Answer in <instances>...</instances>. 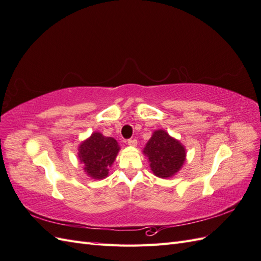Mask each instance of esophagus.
<instances>
[{
  "instance_id": "34e87169",
  "label": "esophagus",
  "mask_w": 261,
  "mask_h": 261,
  "mask_svg": "<svg viewBox=\"0 0 261 261\" xmlns=\"http://www.w3.org/2000/svg\"><path fill=\"white\" fill-rule=\"evenodd\" d=\"M127 145L130 147H136L137 146V140L136 139H129L127 141Z\"/></svg>"
}]
</instances>
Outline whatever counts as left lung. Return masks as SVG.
Instances as JSON below:
<instances>
[{
	"mask_svg": "<svg viewBox=\"0 0 261 261\" xmlns=\"http://www.w3.org/2000/svg\"><path fill=\"white\" fill-rule=\"evenodd\" d=\"M143 152L148 158L152 173L160 178L174 176L186 161L185 146L164 129L152 133Z\"/></svg>",
	"mask_w": 261,
	"mask_h": 261,
	"instance_id": "left-lung-1",
	"label": "left lung"
}]
</instances>
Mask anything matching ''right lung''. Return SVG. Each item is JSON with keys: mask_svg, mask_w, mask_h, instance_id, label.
I'll list each match as a JSON object with an SVG mask.
<instances>
[{"mask_svg": "<svg viewBox=\"0 0 261 261\" xmlns=\"http://www.w3.org/2000/svg\"><path fill=\"white\" fill-rule=\"evenodd\" d=\"M120 145L113 137L103 136L93 132L78 146V160L84 165V172L93 179H103L109 175V169L114 163Z\"/></svg>", "mask_w": 261, "mask_h": 261, "instance_id": "add662e5", "label": "right lung"}]
</instances>
